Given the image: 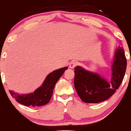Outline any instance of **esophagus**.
I'll return each instance as SVG.
<instances>
[{
    "instance_id": "1",
    "label": "esophagus",
    "mask_w": 131,
    "mask_h": 131,
    "mask_svg": "<svg viewBox=\"0 0 131 131\" xmlns=\"http://www.w3.org/2000/svg\"><path fill=\"white\" fill-rule=\"evenodd\" d=\"M76 65H77V63H76V61H71V62H70V64H69V67H70V68L71 69L74 68Z\"/></svg>"
}]
</instances>
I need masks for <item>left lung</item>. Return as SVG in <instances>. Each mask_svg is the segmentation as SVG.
Wrapping results in <instances>:
<instances>
[{"label": "left lung", "instance_id": "1", "mask_svg": "<svg viewBox=\"0 0 131 131\" xmlns=\"http://www.w3.org/2000/svg\"><path fill=\"white\" fill-rule=\"evenodd\" d=\"M127 60L123 47L116 49L112 67V78L108 82L104 78L77 66L74 68V88L81 100L85 103H97L107 100L120 86L125 75Z\"/></svg>", "mask_w": 131, "mask_h": 131}]
</instances>
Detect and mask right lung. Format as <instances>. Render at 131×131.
Here are the masks:
<instances>
[{
	"instance_id": "add662e5",
	"label": "right lung",
	"mask_w": 131,
	"mask_h": 131,
	"mask_svg": "<svg viewBox=\"0 0 131 131\" xmlns=\"http://www.w3.org/2000/svg\"><path fill=\"white\" fill-rule=\"evenodd\" d=\"M67 69V67L61 68L48 74L42 84L34 91V92L19 94L13 91H9V92L16 102L25 106H39L46 105L50 100L57 82Z\"/></svg>"
}]
</instances>
